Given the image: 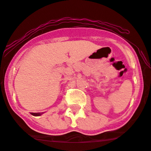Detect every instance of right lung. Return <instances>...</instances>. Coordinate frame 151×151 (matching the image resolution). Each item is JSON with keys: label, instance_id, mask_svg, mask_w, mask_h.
Masks as SVG:
<instances>
[{"label": "right lung", "instance_id": "right-lung-1", "mask_svg": "<svg viewBox=\"0 0 151 151\" xmlns=\"http://www.w3.org/2000/svg\"><path fill=\"white\" fill-rule=\"evenodd\" d=\"M43 113H44V112H31V115L34 116H40Z\"/></svg>", "mask_w": 151, "mask_h": 151}]
</instances>
